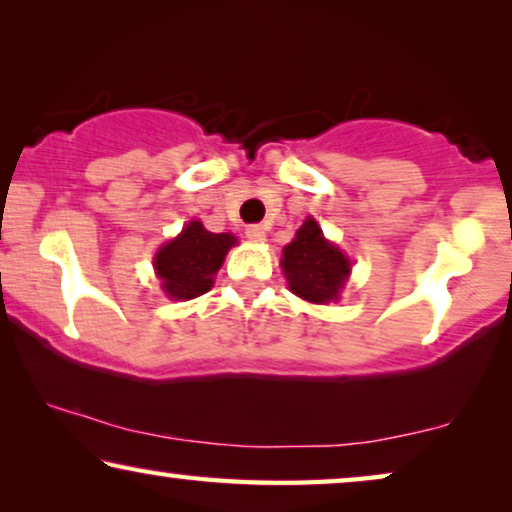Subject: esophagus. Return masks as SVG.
<instances>
[{
    "label": "esophagus",
    "instance_id": "34e87169",
    "mask_svg": "<svg viewBox=\"0 0 512 512\" xmlns=\"http://www.w3.org/2000/svg\"><path fill=\"white\" fill-rule=\"evenodd\" d=\"M246 236L253 243H262L266 239V232H264L262 225H248L246 227Z\"/></svg>",
    "mask_w": 512,
    "mask_h": 512
}]
</instances>
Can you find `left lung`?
<instances>
[{"label": "left lung", "instance_id": "left-lung-1", "mask_svg": "<svg viewBox=\"0 0 512 512\" xmlns=\"http://www.w3.org/2000/svg\"><path fill=\"white\" fill-rule=\"evenodd\" d=\"M280 266L290 290L313 304L338 299V292L350 273V259L331 246L313 218H308L290 246L283 248Z\"/></svg>", "mask_w": 512, "mask_h": 512}]
</instances>
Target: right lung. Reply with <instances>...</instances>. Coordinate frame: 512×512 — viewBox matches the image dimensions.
Here are the masks:
<instances>
[{"instance_id": "add662e5", "label": "right lung", "mask_w": 512, "mask_h": 512, "mask_svg": "<svg viewBox=\"0 0 512 512\" xmlns=\"http://www.w3.org/2000/svg\"><path fill=\"white\" fill-rule=\"evenodd\" d=\"M234 243L232 234L206 232L201 222L192 220L181 236L155 255V269L164 292L171 299H194L206 294Z\"/></svg>"}]
</instances>
